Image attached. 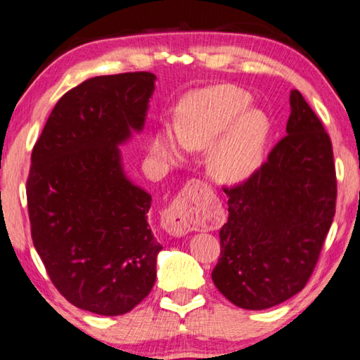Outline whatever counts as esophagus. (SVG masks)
I'll use <instances>...</instances> for the list:
<instances>
[{"label":"esophagus","instance_id":"34e87169","mask_svg":"<svg viewBox=\"0 0 360 360\" xmlns=\"http://www.w3.org/2000/svg\"><path fill=\"white\" fill-rule=\"evenodd\" d=\"M211 188L206 182L191 179L162 216V224L172 235L197 230L206 219V202Z\"/></svg>","mask_w":360,"mask_h":360}]
</instances>
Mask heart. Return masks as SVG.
I'll list each match as a JSON object with an SVG mask.
<instances>
[{"mask_svg":"<svg viewBox=\"0 0 360 360\" xmlns=\"http://www.w3.org/2000/svg\"><path fill=\"white\" fill-rule=\"evenodd\" d=\"M251 106V96L235 85L200 90L182 103L174 130L160 129L152 138V152L168 162H179L182 146L208 149V167L221 182H240L259 167L268 136L264 112Z\"/></svg>","mask_w":360,"mask_h":360,"instance_id":"1","label":"heart"}]
</instances>
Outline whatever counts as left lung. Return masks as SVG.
Listing matches in <instances>:
<instances>
[{"instance_id": "obj_1", "label": "left lung", "mask_w": 360, "mask_h": 360, "mask_svg": "<svg viewBox=\"0 0 360 360\" xmlns=\"http://www.w3.org/2000/svg\"><path fill=\"white\" fill-rule=\"evenodd\" d=\"M285 131L245 182L224 187L229 221L211 276L245 309L271 308L307 285L335 216L330 136L298 90L290 92Z\"/></svg>"}]
</instances>
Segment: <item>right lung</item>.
Returning <instances> with one entry per match:
<instances>
[{
  "label": "right lung",
  "instance_id": "add662e5",
  "mask_svg": "<svg viewBox=\"0 0 360 360\" xmlns=\"http://www.w3.org/2000/svg\"><path fill=\"white\" fill-rule=\"evenodd\" d=\"M155 76L120 72L66 92L34 143L27 179L32 240L52 284L85 311L119 316L155 283L152 198L125 178L117 144L139 131Z\"/></svg>",
  "mask_w": 360,
  "mask_h": 360
}]
</instances>
